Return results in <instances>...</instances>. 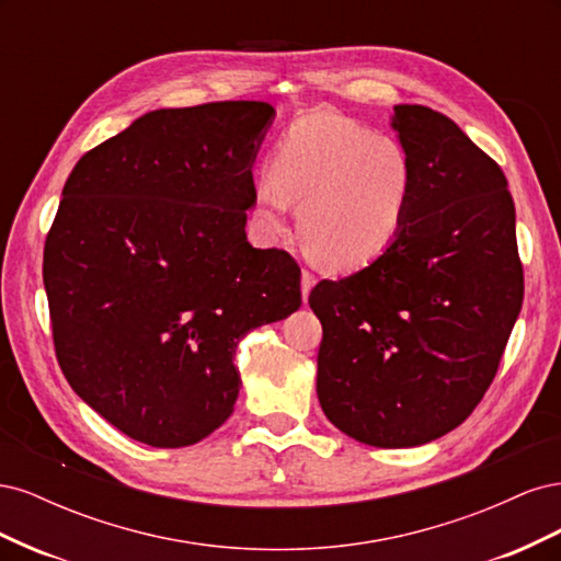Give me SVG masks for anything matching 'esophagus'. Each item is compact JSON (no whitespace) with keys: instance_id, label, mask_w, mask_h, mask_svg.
<instances>
[{"instance_id":"34e87169","label":"esophagus","mask_w":561,"mask_h":561,"mask_svg":"<svg viewBox=\"0 0 561 561\" xmlns=\"http://www.w3.org/2000/svg\"><path fill=\"white\" fill-rule=\"evenodd\" d=\"M313 285H316V276L311 274V271H301V297H304V301L309 299V293H311Z\"/></svg>"}]
</instances>
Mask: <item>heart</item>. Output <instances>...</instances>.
Segmentation results:
<instances>
[{
	"label": "heart",
	"instance_id": "heart-1",
	"mask_svg": "<svg viewBox=\"0 0 561 561\" xmlns=\"http://www.w3.org/2000/svg\"><path fill=\"white\" fill-rule=\"evenodd\" d=\"M414 161L386 133L332 110L297 116L254 182V206L271 239L287 233L290 203L311 257L330 271L377 262L400 236L414 196Z\"/></svg>",
	"mask_w": 561,
	"mask_h": 561
}]
</instances>
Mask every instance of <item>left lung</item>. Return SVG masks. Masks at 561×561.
<instances>
[{
    "label": "left lung",
    "instance_id": "obj_1",
    "mask_svg": "<svg viewBox=\"0 0 561 561\" xmlns=\"http://www.w3.org/2000/svg\"><path fill=\"white\" fill-rule=\"evenodd\" d=\"M414 161L407 222L377 262L320 280L318 400L369 447H419L470 416L522 309L515 203L499 163L449 116L396 105Z\"/></svg>",
    "mask_w": 561,
    "mask_h": 561
}]
</instances>
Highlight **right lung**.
<instances>
[{
	"label": "right lung",
	"instance_id": "add662e5",
	"mask_svg": "<svg viewBox=\"0 0 561 561\" xmlns=\"http://www.w3.org/2000/svg\"><path fill=\"white\" fill-rule=\"evenodd\" d=\"M276 110H154L83 154L44 245L65 379L149 447L196 445L231 416L241 339L301 307L290 254L248 243L252 163Z\"/></svg>",
	"mask_w": 561,
	"mask_h": 561
}]
</instances>
